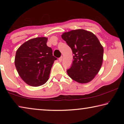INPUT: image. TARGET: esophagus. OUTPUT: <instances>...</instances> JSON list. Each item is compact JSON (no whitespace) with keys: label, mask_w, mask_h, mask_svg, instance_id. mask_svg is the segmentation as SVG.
Segmentation results:
<instances>
[{"label":"esophagus","mask_w":124,"mask_h":124,"mask_svg":"<svg viewBox=\"0 0 124 124\" xmlns=\"http://www.w3.org/2000/svg\"><path fill=\"white\" fill-rule=\"evenodd\" d=\"M62 58H63V57H62H62H61L60 58H59V59H58V60H59V61L60 62H61L62 61Z\"/></svg>","instance_id":"obj_1"}]
</instances>
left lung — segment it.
<instances>
[{
    "mask_svg": "<svg viewBox=\"0 0 124 124\" xmlns=\"http://www.w3.org/2000/svg\"><path fill=\"white\" fill-rule=\"evenodd\" d=\"M72 50L73 61L67 74L81 84L89 83L99 72L103 60V47L96 35L90 31L78 29L61 35Z\"/></svg>",
    "mask_w": 124,
    "mask_h": 124,
    "instance_id": "8db88e82",
    "label": "left lung"
}]
</instances>
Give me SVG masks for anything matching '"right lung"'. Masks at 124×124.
I'll return each mask as SVG.
<instances>
[{
	"mask_svg": "<svg viewBox=\"0 0 124 124\" xmlns=\"http://www.w3.org/2000/svg\"><path fill=\"white\" fill-rule=\"evenodd\" d=\"M47 37L29 39L16 52L15 64L18 74L27 84L39 86L46 83L51 67L57 58L48 47Z\"/></svg>",
	"mask_w": 124,
	"mask_h": 124,
	"instance_id": "right-lung-1",
	"label": "right lung"
}]
</instances>
